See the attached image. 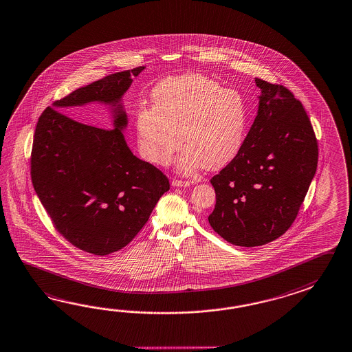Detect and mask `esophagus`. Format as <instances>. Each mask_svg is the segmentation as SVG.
Masks as SVG:
<instances>
[{
	"mask_svg": "<svg viewBox=\"0 0 352 352\" xmlns=\"http://www.w3.org/2000/svg\"><path fill=\"white\" fill-rule=\"evenodd\" d=\"M172 186L173 187H188V186H190V182L189 180L173 179Z\"/></svg>",
	"mask_w": 352,
	"mask_h": 352,
	"instance_id": "obj_1",
	"label": "esophagus"
}]
</instances>
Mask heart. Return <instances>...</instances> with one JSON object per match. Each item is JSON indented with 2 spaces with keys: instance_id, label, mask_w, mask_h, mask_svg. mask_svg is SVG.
Masks as SVG:
<instances>
[{
  "instance_id": "obj_1",
  "label": "heart",
  "mask_w": 352,
  "mask_h": 352,
  "mask_svg": "<svg viewBox=\"0 0 352 352\" xmlns=\"http://www.w3.org/2000/svg\"><path fill=\"white\" fill-rule=\"evenodd\" d=\"M153 107L140 106L135 130L142 157L165 166L186 144L175 166L192 174L201 166L216 170L240 151L248 126L243 96L199 73L160 82L151 94Z\"/></svg>"
}]
</instances>
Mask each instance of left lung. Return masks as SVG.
Returning <instances> with one entry per match:
<instances>
[{"label":"left lung","instance_id":"8db88e82","mask_svg":"<svg viewBox=\"0 0 352 352\" xmlns=\"http://www.w3.org/2000/svg\"><path fill=\"white\" fill-rule=\"evenodd\" d=\"M258 116L237 155L211 179L208 222L232 245L254 248L285 234L317 170L318 144L303 104L287 87L255 78Z\"/></svg>","mask_w":352,"mask_h":352}]
</instances>
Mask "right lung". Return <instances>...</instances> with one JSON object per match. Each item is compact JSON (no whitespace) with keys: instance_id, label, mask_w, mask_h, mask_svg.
Here are the masks:
<instances>
[{"instance_id":"1","label":"right lung","mask_w":352,"mask_h":352,"mask_svg":"<svg viewBox=\"0 0 352 352\" xmlns=\"http://www.w3.org/2000/svg\"><path fill=\"white\" fill-rule=\"evenodd\" d=\"M144 67L78 88L40 115L30 157L32 182L55 230L69 243L104 256L125 248L148 222L170 184L157 166L135 157L120 103ZM88 101L114 107L115 128L89 126L58 109Z\"/></svg>"}]
</instances>
